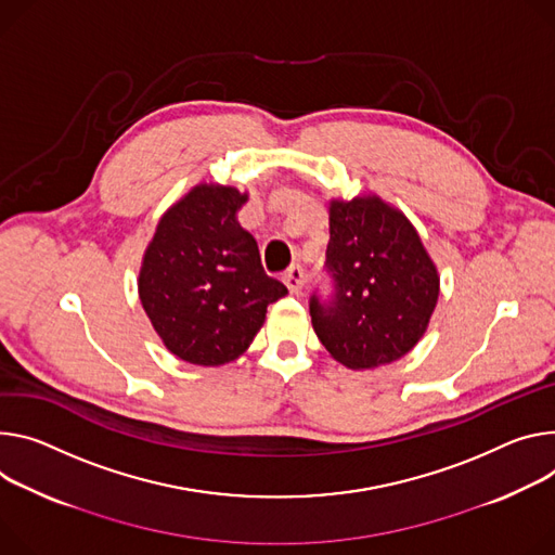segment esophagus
<instances>
[{"mask_svg": "<svg viewBox=\"0 0 555 555\" xmlns=\"http://www.w3.org/2000/svg\"><path fill=\"white\" fill-rule=\"evenodd\" d=\"M283 283L287 285L289 294H300V292H304V287H306V272L300 270L298 266H294V268H289L283 274Z\"/></svg>", "mask_w": 555, "mask_h": 555, "instance_id": "34e87169", "label": "esophagus"}]
</instances>
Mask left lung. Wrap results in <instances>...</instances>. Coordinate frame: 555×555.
Segmentation results:
<instances>
[{
  "mask_svg": "<svg viewBox=\"0 0 555 555\" xmlns=\"http://www.w3.org/2000/svg\"><path fill=\"white\" fill-rule=\"evenodd\" d=\"M330 300L310 317L330 357L347 370L402 359L427 332L440 294L438 270L412 225L378 194L330 201Z\"/></svg>",
  "mask_w": 555,
  "mask_h": 555,
  "instance_id": "8db88e82",
  "label": "left lung"
}]
</instances>
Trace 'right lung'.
Wrapping results in <instances>:
<instances>
[{"instance_id":"right-lung-1","label":"right lung","mask_w":555,"mask_h":555,"mask_svg":"<svg viewBox=\"0 0 555 555\" xmlns=\"http://www.w3.org/2000/svg\"><path fill=\"white\" fill-rule=\"evenodd\" d=\"M247 192L198 183L157 223L143 251L139 298L177 359L219 367L255 340L268 306L287 294L261 266L259 245L236 215Z\"/></svg>"}]
</instances>
